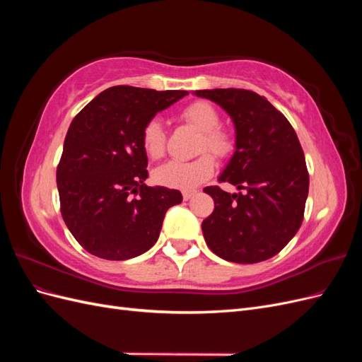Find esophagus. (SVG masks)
I'll list each match as a JSON object with an SVG mask.
<instances>
[{"label":"esophagus","mask_w":362,"mask_h":362,"mask_svg":"<svg viewBox=\"0 0 362 362\" xmlns=\"http://www.w3.org/2000/svg\"><path fill=\"white\" fill-rule=\"evenodd\" d=\"M193 194H194V190H184L182 198H184V201H189Z\"/></svg>","instance_id":"obj_1"}]
</instances>
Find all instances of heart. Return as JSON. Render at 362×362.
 <instances>
[{"label":"heart","instance_id":"heart-1","mask_svg":"<svg viewBox=\"0 0 362 362\" xmlns=\"http://www.w3.org/2000/svg\"><path fill=\"white\" fill-rule=\"evenodd\" d=\"M181 119L201 131L198 152L210 150L217 158H226L234 151V139L229 131L218 127L221 116L216 107L206 101H194L181 112ZM141 146L149 158H161L166 151V133L158 119H151L141 129ZM211 153V154H212ZM211 155L199 156L192 161L170 160L156 170V181L172 189L192 190L211 177L216 160Z\"/></svg>","mask_w":362,"mask_h":362}]
</instances>
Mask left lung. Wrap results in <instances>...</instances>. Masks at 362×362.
I'll use <instances>...</instances> for the list:
<instances>
[{
	"label": "left lung",
	"instance_id": "8db88e82",
	"mask_svg": "<svg viewBox=\"0 0 362 362\" xmlns=\"http://www.w3.org/2000/svg\"><path fill=\"white\" fill-rule=\"evenodd\" d=\"M221 105L235 127V151L218 181L204 192L214 211L202 222L204 238L226 261L252 264L275 257L298 233L310 175L291 124L264 96L245 89L196 90Z\"/></svg>",
	"mask_w": 362,
	"mask_h": 362
}]
</instances>
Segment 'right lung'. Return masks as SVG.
<instances>
[{"label": "right lung", "instance_id": "right-lung-1", "mask_svg": "<svg viewBox=\"0 0 362 362\" xmlns=\"http://www.w3.org/2000/svg\"><path fill=\"white\" fill-rule=\"evenodd\" d=\"M185 90L115 86L74 117L57 166L64 223L89 254L104 259L141 255L158 240L163 218L182 194L149 187L141 129Z\"/></svg>", "mask_w": 362, "mask_h": 362}]
</instances>
